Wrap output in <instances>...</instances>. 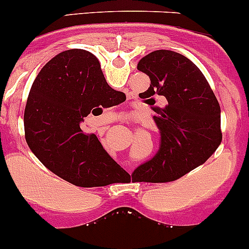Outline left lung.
Listing matches in <instances>:
<instances>
[{"instance_id":"obj_1","label":"left lung","mask_w":249,"mask_h":249,"mask_svg":"<svg viewBox=\"0 0 249 249\" xmlns=\"http://www.w3.org/2000/svg\"><path fill=\"white\" fill-rule=\"evenodd\" d=\"M137 69L151 80L141 93L148 105L156 96L164 107H152L160 131V147L151 160L135 170L139 181L169 182L203 164L220 144V106L198 67L187 57L169 50L144 55Z\"/></svg>"}]
</instances>
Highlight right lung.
I'll list each match as a JSON object with an SVG mask.
<instances>
[{"label":"right lung","mask_w":249,"mask_h":249,"mask_svg":"<svg viewBox=\"0 0 249 249\" xmlns=\"http://www.w3.org/2000/svg\"><path fill=\"white\" fill-rule=\"evenodd\" d=\"M125 93L106 81L100 62L85 50L64 51L34 80L24 112L29 148L52 173L79 187L114 182L119 164L95 134L81 130L84 118L119 105Z\"/></svg>","instance_id":"1"}]
</instances>
